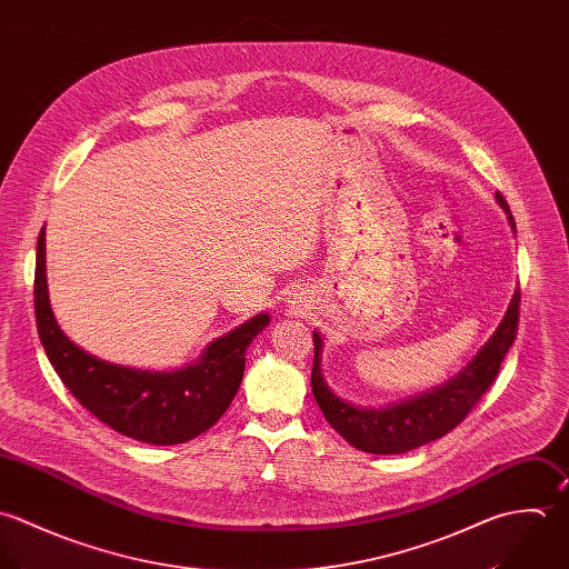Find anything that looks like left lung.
Here are the masks:
<instances>
[{"instance_id":"obj_1","label":"left lung","mask_w":569,"mask_h":569,"mask_svg":"<svg viewBox=\"0 0 569 569\" xmlns=\"http://www.w3.org/2000/svg\"><path fill=\"white\" fill-rule=\"evenodd\" d=\"M497 200L506 209L510 224L515 229L517 224L510 213V207L499 191H497ZM519 302H521V291L517 289L508 307V313L499 325V329L495 331L492 340L479 351V356L457 378L446 381L443 386L430 392L417 395L408 401H401L390 408H379V410H369V408L365 410V408L351 406L342 401L325 383L322 371H320L322 338L316 331L311 388L322 415L351 446L373 455L406 452L443 437L468 417V412L481 401V397L495 383L508 349L517 340Z\"/></svg>"}]
</instances>
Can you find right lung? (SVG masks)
Wrapping results in <instances>:
<instances>
[{
  "mask_svg": "<svg viewBox=\"0 0 569 569\" xmlns=\"http://www.w3.org/2000/svg\"><path fill=\"white\" fill-rule=\"evenodd\" d=\"M34 318L50 365L77 401L112 430L154 446L190 441L224 415L242 381L244 351L269 325L267 313L256 316L211 342L196 365L174 373H150L103 362L72 345L52 316L43 229L37 238Z\"/></svg>",
  "mask_w": 569,
  "mask_h": 569,
  "instance_id": "add662e5",
  "label": "right lung"
}]
</instances>
